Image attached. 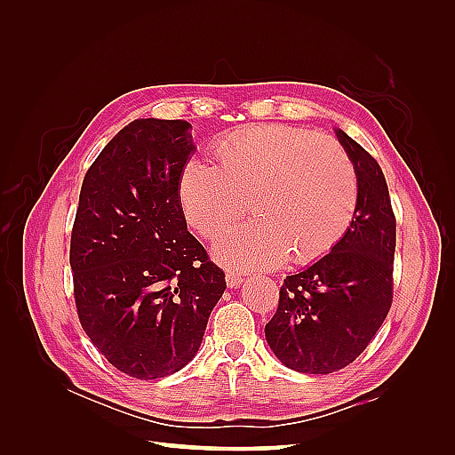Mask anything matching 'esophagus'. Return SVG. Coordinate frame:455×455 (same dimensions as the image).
<instances>
[{
  "instance_id": "obj_1",
  "label": "esophagus",
  "mask_w": 455,
  "mask_h": 455,
  "mask_svg": "<svg viewBox=\"0 0 455 455\" xmlns=\"http://www.w3.org/2000/svg\"><path fill=\"white\" fill-rule=\"evenodd\" d=\"M243 281H244V277H243L241 273L228 271V275H226V283H228V286H229V288H235V286H239Z\"/></svg>"
}]
</instances>
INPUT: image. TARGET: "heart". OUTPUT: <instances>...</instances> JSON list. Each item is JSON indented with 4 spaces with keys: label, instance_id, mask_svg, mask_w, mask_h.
<instances>
[{
    "label": "heart",
    "instance_id": "b5f03b06",
    "mask_svg": "<svg viewBox=\"0 0 455 455\" xmlns=\"http://www.w3.org/2000/svg\"><path fill=\"white\" fill-rule=\"evenodd\" d=\"M214 164L189 161L178 194L189 226L216 239L249 211L254 220L216 246L231 267L309 264L343 239L359 204V178L332 136L271 123L231 131Z\"/></svg>",
    "mask_w": 455,
    "mask_h": 455
}]
</instances>
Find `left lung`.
<instances>
[{
	"instance_id": "8db88e82",
	"label": "left lung",
	"mask_w": 455,
	"mask_h": 455,
	"mask_svg": "<svg viewBox=\"0 0 455 455\" xmlns=\"http://www.w3.org/2000/svg\"><path fill=\"white\" fill-rule=\"evenodd\" d=\"M359 178V204L343 239L307 269L288 275L266 324L277 359L304 374L349 366L374 339L393 304L396 218L378 161L338 131Z\"/></svg>"
}]
</instances>
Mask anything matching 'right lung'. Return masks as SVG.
Segmentation results:
<instances>
[{"instance_id":"right-lung-1","label":"right lung","mask_w":455,"mask_h":455,"mask_svg":"<svg viewBox=\"0 0 455 455\" xmlns=\"http://www.w3.org/2000/svg\"><path fill=\"white\" fill-rule=\"evenodd\" d=\"M184 119H136L81 184L70 266L79 323L123 374L157 379L203 341L226 275L188 231L178 184L194 151Z\"/></svg>"}]
</instances>
